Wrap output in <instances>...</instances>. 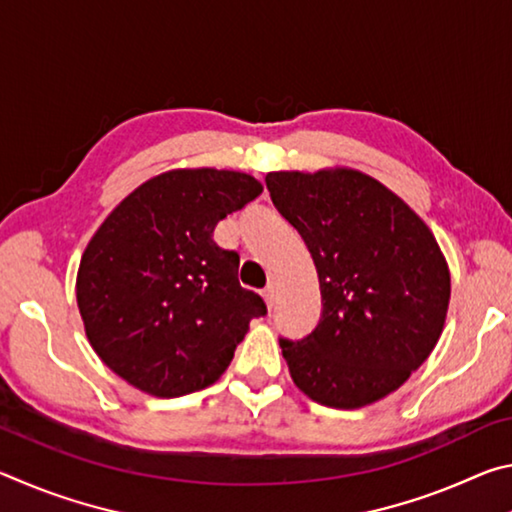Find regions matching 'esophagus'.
<instances>
[{"instance_id":"esophagus-1","label":"esophagus","mask_w":512,"mask_h":512,"mask_svg":"<svg viewBox=\"0 0 512 512\" xmlns=\"http://www.w3.org/2000/svg\"><path fill=\"white\" fill-rule=\"evenodd\" d=\"M262 296H264V300H266V307L273 309V307H275V291H273V287H266Z\"/></svg>"}]
</instances>
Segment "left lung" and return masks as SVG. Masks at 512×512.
Returning <instances> with one entry per match:
<instances>
[{
    "instance_id": "1",
    "label": "left lung",
    "mask_w": 512,
    "mask_h": 512,
    "mask_svg": "<svg viewBox=\"0 0 512 512\" xmlns=\"http://www.w3.org/2000/svg\"><path fill=\"white\" fill-rule=\"evenodd\" d=\"M271 201L314 259L323 311L305 339H280L293 384L359 409L400 388L443 334L449 268L400 196L354 169L273 171Z\"/></svg>"
}]
</instances>
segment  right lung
<instances>
[{
  "label": "right lung",
  "instance_id": "right-lung-1",
  "mask_svg": "<svg viewBox=\"0 0 512 512\" xmlns=\"http://www.w3.org/2000/svg\"><path fill=\"white\" fill-rule=\"evenodd\" d=\"M259 194L248 173L176 169L110 212L81 257L76 302L112 372L155 397L196 393L223 375L266 305L239 284V255L212 235Z\"/></svg>",
  "mask_w": 512,
  "mask_h": 512
}]
</instances>
